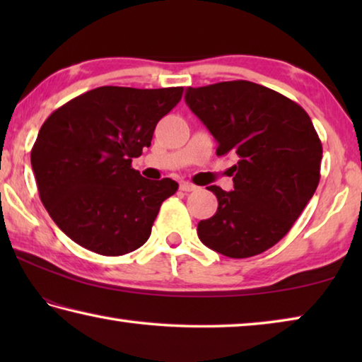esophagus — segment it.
Returning <instances> with one entry per match:
<instances>
[{
	"instance_id": "obj_1",
	"label": "esophagus",
	"mask_w": 362,
	"mask_h": 362,
	"mask_svg": "<svg viewBox=\"0 0 362 362\" xmlns=\"http://www.w3.org/2000/svg\"><path fill=\"white\" fill-rule=\"evenodd\" d=\"M180 189H182V192H185V193H189V192H194L196 187L193 185V183L182 182V183H180Z\"/></svg>"
}]
</instances>
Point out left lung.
<instances>
[{"instance_id":"1","label":"left lung","mask_w":362,"mask_h":362,"mask_svg":"<svg viewBox=\"0 0 362 362\" xmlns=\"http://www.w3.org/2000/svg\"><path fill=\"white\" fill-rule=\"evenodd\" d=\"M185 102L235 155L233 192L207 187L218 207L198 223L201 243L230 259H247L289 233L320 183L322 145L308 113L265 86L236 79L188 88Z\"/></svg>"}]
</instances>
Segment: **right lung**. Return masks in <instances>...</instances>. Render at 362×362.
<instances>
[{"label":"right lung","mask_w":362,"mask_h":362,"mask_svg":"<svg viewBox=\"0 0 362 362\" xmlns=\"http://www.w3.org/2000/svg\"><path fill=\"white\" fill-rule=\"evenodd\" d=\"M183 88L102 86L49 115L32 148L41 203L70 240L100 255L144 246L163 201L179 183L148 180L132 158L151 145L158 121Z\"/></svg>","instance_id":"add662e5"}]
</instances>
